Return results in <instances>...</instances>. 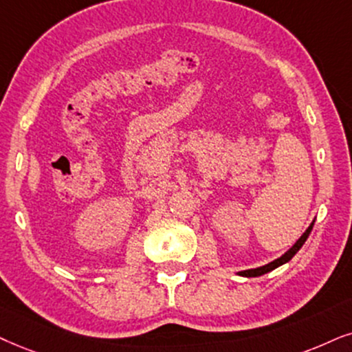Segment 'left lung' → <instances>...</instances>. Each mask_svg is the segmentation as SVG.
Segmentation results:
<instances>
[{"mask_svg": "<svg viewBox=\"0 0 352 352\" xmlns=\"http://www.w3.org/2000/svg\"><path fill=\"white\" fill-rule=\"evenodd\" d=\"M314 224H315V219L312 221V224H310L309 228H307L305 232L300 235L299 240H297V242L294 243V245H292L291 248H289V250H287L286 253H284V255H281L279 258H276V260H273V261H271V263H268V265L258 266V268H253V270L239 271V274H240V276H245V278H256V276H261V274L270 273V271H273V270H276V268H279V266H281V265L287 263V261H291V260H292V256H294L296 253L300 250L302 245H304V243H305V240L309 239V235H310V232H312V229H314Z\"/></svg>", "mask_w": 352, "mask_h": 352, "instance_id": "8db88e82", "label": "left lung"}]
</instances>
